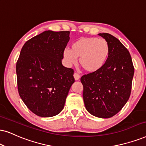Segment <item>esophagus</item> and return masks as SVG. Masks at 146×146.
Segmentation results:
<instances>
[{
  "label": "esophagus",
  "mask_w": 146,
  "mask_h": 146,
  "mask_svg": "<svg viewBox=\"0 0 146 146\" xmlns=\"http://www.w3.org/2000/svg\"><path fill=\"white\" fill-rule=\"evenodd\" d=\"M73 76H74V78L75 80H78V79H79V78H80V75L78 74V73H74V75H73Z\"/></svg>",
  "instance_id": "esophagus-1"
}]
</instances>
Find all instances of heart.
<instances>
[{"label":"heart","instance_id":"obj_1","mask_svg":"<svg viewBox=\"0 0 146 146\" xmlns=\"http://www.w3.org/2000/svg\"><path fill=\"white\" fill-rule=\"evenodd\" d=\"M110 54V46L104 39L95 37H84L72 44L71 49L63 51L64 62L68 66L79 62L88 73H95L106 63Z\"/></svg>","mask_w":146,"mask_h":146}]
</instances>
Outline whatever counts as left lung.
Instances as JSON below:
<instances>
[{
  "label": "left lung",
  "instance_id": "1",
  "mask_svg": "<svg viewBox=\"0 0 146 146\" xmlns=\"http://www.w3.org/2000/svg\"><path fill=\"white\" fill-rule=\"evenodd\" d=\"M98 35L109 44V56L99 71L83 75L81 82L87 110L107 119L117 114L129 98L134 67L129 52L117 38L107 33Z\"/></svg>",
  "mask_w": 146,
  "mask_h": 146
}]
</instances>
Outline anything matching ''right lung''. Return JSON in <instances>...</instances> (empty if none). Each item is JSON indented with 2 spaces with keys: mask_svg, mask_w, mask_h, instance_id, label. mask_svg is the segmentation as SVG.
Instances as JSON below:
<instances>
[{
  "mask_svg": "<svg viewBox=\"0 0 146 146\" xmlns=\"http://www.w3.org/2000/svg\"><path fill=\"white\" fill-rule=\"evenodd\" d=\"M69 34L45 31L21 48L16 64L18 92L27 108L39 117L59 114L75 82L73 69L62 64Z\"/></svg>",
  "mask_w": 146,
  "mask_h": 146,
  "instance_id": "1",
  "label": "right lung"
}]
</instances>
